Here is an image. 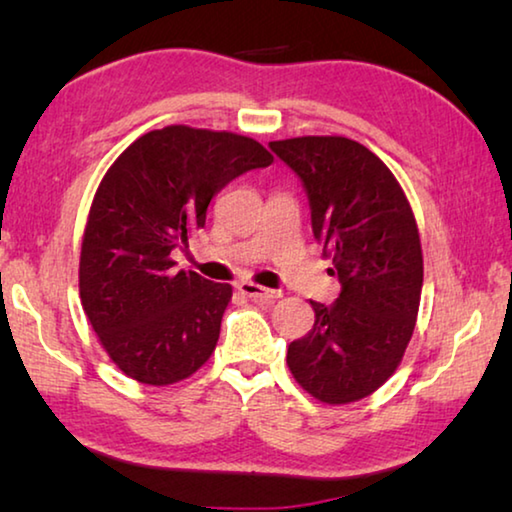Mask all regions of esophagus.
<instances>
[{"label": "esophagus", "instance_id": "obj_1", "mask_svg": "<svg viewBox=\"0 0 512 512\" xmlns=\"http://www.w3.org/2000/svg\"><path fill=\"white\" fill-rule=\"evenodd\" d=\"M237 289L244 293V296H248L250 300L262 302V305H271V302H275L277 298H282V291L264 289V287H259V284H253V282H239Z\"/></svg>", "mask_w": 512, "mask_h": 512}]
</instances>
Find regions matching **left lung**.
<instances>
[{
    "label": "left lung",
    "instance_id": "1",
    "mask_svg": "<svg viewBox=\"0 0 512 512\" xmlns=\"http://www.w3.org/2000/svg\"><path fill=\"white\" fill-rule=\"evenodd\" d=\"M298 173L311 230L341 293L311 300L314 327L287 352L291 375L325 404H350L386 384L404 357L422 293L418 223L391 169L366 146L339 135L271 142Z\"/></svg>",
    "mask_w": 512,
    "mask_h": 512
}]
</instances>
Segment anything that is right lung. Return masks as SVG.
I'll return each mask as SVG.
<instances>
[{
    "label": "right lung",
    "instance_id": "1",
    "mask_svg": "<svg viewBox=\"0 0 512 512\" xmlns=\"http://www.w3.org/2000/svg\"><path fill=\"white\" fill-rule=\"evenodd\" d=\"M271 162L250 137L192 126L146 133L112 162L85 223L79 291L124 375L169 386L212 357L232 287L176 271L171 250L203 228L214 194Z\"/></svg>",
    "mask_w": 512,
    "mask_h": 512
}]
</instances>
